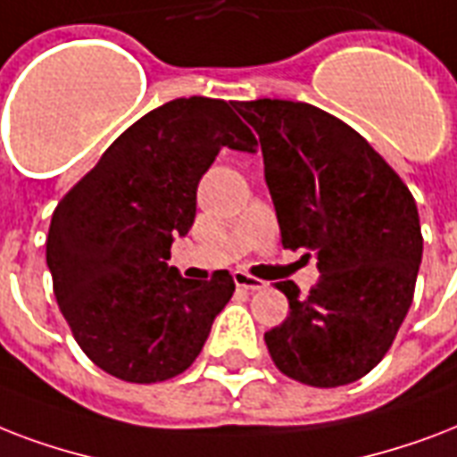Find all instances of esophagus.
<instances>
[{
  "mask_svg": "<svg viewBox=\"0 0 457 457\" xmlns=\"http://www.w3.org/2000/svg\"><path fill=\"white\" fill-rule=\"evenodd\" d=\"M233 281H236V286L243 288V291H262V288H264V281L250 277L247 271H233Z\"/></svg>",
  "mask_w": 457,
  "mask_h": 457,
  "instance_id": "obj_1",
  "label": "esophagus"
}]
</instances>
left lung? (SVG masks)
I'll return each mask as SVG.
<instances>
[{"label":"left lung","instance_id":"obj_1","mask_svg":"<svg viewBox=\"0 0 457 457\" xmlns=\"http://www.w3.org/2000/svg\"><path fill=\"white\" fill-rule=\"evenodd\" d=\"M260 136L281 245L317 254L307 295L277 288L291 312L264 334L286 377L317 388L362 379L401 328L422 262L420 214L408 186L357 130L291 100L238 102Z\"/></svg>","mask_w":457,"mask_h":457}]
</instances>
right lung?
I'll use <instances>...</instances> for the list:
<instances>
[{
    "label": "right lung",
    "mask_w": 457,
    "mask_h": 457,
    "mask_svg": "<svg viewBox=\"0 0 457 457\" xmlns=\"http://www.w3.org/2000/svg\"><path fill=\"white\" fill-rule=\"evenodd\" d=\"M221 147H257L233 102H166L123 130L52 214L59 310L80 350L116 379L157 384L186 372L236 291L226 269L193 281L166 264Z\"/></svg>",
    "instance_id": "obj_1"
}]
</instances>
